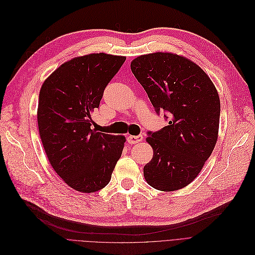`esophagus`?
Masks as SVG:
<instances>
[{
    "mask_svg": "<svg viewBox=\"0 0 255 255\" xmlns=\"http://www.w3.org/2000/svg\"><path fill=\"white\" fill-rule=\"evenodd\" d=\"M143 140V136L142 135H138V136H128V142L129 144H136V143H139Z\"/></svg>",
    "mask_w": 255,
    "mask_h": 255,
    "instance_id": "1",
    "label": "esophagus"
}]
</instances>
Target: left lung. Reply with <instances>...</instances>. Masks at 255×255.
<instances>
[{
	"instance_id": "1",
	"label": "left lung",
	"mask_w": 255,
	"mask_h": 255,
	"mask_svg": "<svg viewBox=\"0 0 255 255\" xmlns=\"http://www.w3.org/2000/svg\"><path fill=\"white\" fill-rule=\"evenodd\" d=\"M130 69L160 115L169 121L148 131L153 156L144 166L147 184L160 191L188 186L202 169L217 142L219 95L208 75L189 59L171 53L139 56Z\"/></svg>"
}]
</instances>
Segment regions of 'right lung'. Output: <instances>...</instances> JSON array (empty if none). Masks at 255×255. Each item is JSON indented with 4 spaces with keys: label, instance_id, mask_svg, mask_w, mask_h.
I'll return each instance as SVG.
<instances>
[{
    "label": "right lung",
    "instance_id": "add662e5",
    "mask_svg": "<svg viewBox=\"0 0 255 255\" xmlns=\"http://www.w3.org/2000/svg\"><path fill=\"white\" fill-rule=\"evenodd\" d=\"M125 61L104 53L74 58L40 89L37 121L43 148L57 174L77 191L105 188L123 153L126 137L92 128L91 113Z\"/></svg>",
    "mask_w": 255,
    "mask_h": 255
}]
</instances>
